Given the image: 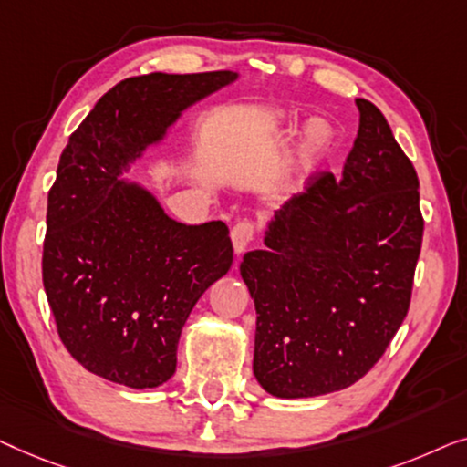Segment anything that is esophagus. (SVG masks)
<instances>
[{"label": "esophagus", "mask_w": 467, "mask_h": 467, "mask_svg": "<svg viewBox=\"0 0 467 467\" xmlns=\"http://www.w3.org/2000/svg\"><path fill=\"white\" fill-rule=\"evenodd\" d=\"M255 236V224L254 222H239V224L233 226L231 231V239H233V247H234V254L241 255L243 252H245L249 243L254 241Z\"/></svg>", "instance_id": "obj_1"}]
</instances>
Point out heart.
I'll use <instances>...</instances> for the list:
<instances>
[{
  "label": "heart",
  "mask_w": 467,
  "mask_h": 467,
  "mask_svg": "<svg viewBox=\"0 0 467 467\" xmlns=\"http://www.w3.org/2000/svg\"><path fill=\"white\" fill-rule=\"evenodd\" d=\"M324 124L321 122H317V120H311L306 124V129H305V143H306V148H315V146H319L321 143V140H324Z\"/></svg>",
  "instance_id": "obj_1"
}]
</instances>
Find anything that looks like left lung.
<instances>
[{
  "instance_id": "obj_1",
  "label": "left lung",
  "mask_w": 467,
  "mask_h": 467,
  "mask_svg": "<svg viewBox=\"0 0 467 467\" xmlns=\"http://www.w3.org/2000/svg\"><path fill=\"white\" fill-rule=\"evenodd\" d=\"M343 175L319 173L287 199L265 249L239 266L255 306L254 374L275 398L345 389L379 362L410 305L421 252L419 180L377 105Z\"/></svg>"
}]
</instances>
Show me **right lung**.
<instances>
[{"label": "right lung", "mask_w": 467, "mask_h": 467, "mask_svg": "<svg viewBox=\"0 0 467 467\" xmlns=\"http://www.w3.org/2000/svg\"><path fill=\"white\" fill-rule=\"evenodd\" d=\"M236 80L228 69L129 78L63 150L46 213L44 290L63 345L97 377L130 389L167 383L190 311L233 265L224 222L182 224L124 173L183 111Z\"/></svg>", "instance_id": "right-lung-1"}]
</instances>
